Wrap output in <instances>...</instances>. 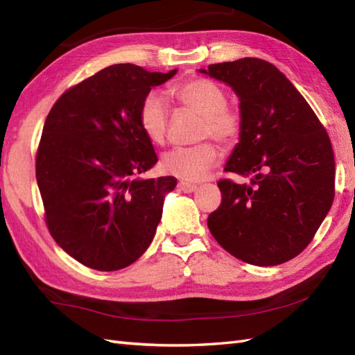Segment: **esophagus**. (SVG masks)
Masks as SVG:
<instances>
[{"mask_svg":"<svg viewBox=\"0 0 355 355\" xmlns=\"http://www.w3.org/2000/svg\"><path fill=\"white\" fill-rule=\"evenodd\" d=\"M178 187H180V191H183L184 193H191V192L197 191L198 186L197 184H192V183H187V182H180Z\"/></svg>","mask_w":355,"mask_h":355,"instance_id":"1","label":"esophagus"}]
</instances>
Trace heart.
Segmentation results:
<instances>
[{
	"label": "heart",
	"mask_w": 355,
	"mask_h": 355,
	"mask_svg": "<svg viewBox=\"0 0 355 355\" xmlns=\"http://www.w3.org/2000/svg\"><path fill=\"white\" fill-rule=\"evenodd\" d=\"M172 94L184 108L201 116L200 137H214L218 141L236 140L241 131V119L235 111L225 107L227 96L214 80L193 78L180 82L172 88ZM171 111L164 97L150 92L141 101L139 120L141 130L154 143H162L169 126ZM218 163V149L212 143L195 146H178L168 150L162 158V168L169 175L195 182Z\"/></svg>",
	"instance_id": "1"
}]
</instances>
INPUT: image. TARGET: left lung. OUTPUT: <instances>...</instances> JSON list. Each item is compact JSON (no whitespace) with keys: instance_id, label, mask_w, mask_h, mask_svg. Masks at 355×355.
I'll return each instance as SVG.
<instances>
[{"instance_id":"left-lung-1","label":"left lung","mask_w":355,"mask_h":355,"mask_svg":"<svg viewBox=\"0 0 355 355\" xmlns=\"http://www.w3.org/2000/svg\"><path fill=\"white\" fill-rule=\"evenodd\" d=\"M200 73L239 99L241 131L218 182L221 206L207 218L224 250L247 263L279 266L311 243L334 200V153L325 128L296 87L258 58L212 64Z\"/></svg>"}]
</instances>
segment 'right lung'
I'll return each instance as SVG.
<instances>
[{"label":"right lung","instance_id":"right-lung-1","mask_svg":"<svg viewBox=\"0 0 355 355\" xmlns=\"http://www.w3.org/2000/svg\"><path fill=\"white\" fill-rule=\"evenodd\" d=\"M175 73L110 65L67 89L45 119L36 154L45 223L89 268H125L153 243L177 178L137 177L158 160L139 111L150 88Z\"/></svg>","mask_w":355,"mask_h":355}]
</instances>
